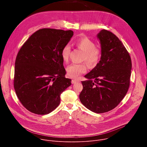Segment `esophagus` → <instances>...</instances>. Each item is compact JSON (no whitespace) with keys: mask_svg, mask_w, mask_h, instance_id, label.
<instances>
[{"mask_svg":"<svg viewBox=\"0 0 147 147\" xmlns=\"http://www.w3.org/2000/svg\"><path fill=\"white\" fill-rule=\"evenodd\" d=\"M78 82H79V80H77V79H73V80H71V83H72V84H75V83Z\"/></svg>","mask_w":147,"mask_h":147,"instance_id":"1","label":"esophagus"}]
</instances>
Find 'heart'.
I'll use <instances>...</instances> for the list:
<instances>
[{
	"label": "heart",
	"instance_id": "b5f03b06",
	"mask_svg": "<svg viewBox=\"0 0 147 147\" xmlns=\"http://www.w3.org/2000/svg\"><path fill=\"white\" fill-rule=\"evenodd\" d=\"M76 46L84 52L82 61H86L90 66H96L99 62L100 56V51L95 48L94 42L88 38H82L75 41ZM70 53V48L69 45H65L61 52V56L63 60L67 62ZM87 66L84 63H73L69 65L67 69V76L73 78L78 77L80 75L87 71Z\"/></svg>",
	"mask_w": 147,
	"mask_h": 147
}]
</instances>
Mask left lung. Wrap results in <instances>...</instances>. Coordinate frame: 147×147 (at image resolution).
<instances>
[{
    "instance_id": "1",
    "label": "left lung",
    "mask_w": 147,
    "mask_h": 147,
    "mask_svg": "<svg viewBox=\"0 0 147 147\" xmlns=\"http://www.w3.org/2000/svg\"><path fill=\"white\" fill-rule=\"evenodd\" d=\"M101 48L100 61L81 81L79 98L87 109L96 113L116 108L130 86L131 60L121 40L113 33L102 30L96 35Z\"/></svg>"
}]
</instances>
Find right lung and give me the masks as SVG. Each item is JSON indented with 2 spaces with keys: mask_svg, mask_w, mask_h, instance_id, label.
I'll return each mask as SVG.
<instances>
[{
  "mask_svg": "<svg viewBox=\"0 0 147 147\" xmlns=\"http://www.w3.org/2000/svg\"><path fill=\"white\" fill-rule=\"evenodd\" d=\"M71 30L42 28L34 32L16 59L14 87L30 112L47 115L60 104V95L71 84L65 78L61 49L73 35Z\"/></svg>",
  "mask_w": 147,
  "mask_h": 147,
  "instance_id": "obj_1",
  "label": "right lung"
}]
</instances>
